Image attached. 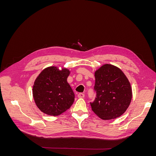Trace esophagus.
I'll list each match as a JSON object with an SVG mask.
<instances>
[{"label": "esophagus", "mask_w": 156, "mask_h": 156, "mask_svg": "<svg viewBox=\"0 0 156 156\" xmlns=\"http://www.w3.org/2000/svg\"><path fill=\"white\" fill-rule=\"evenodd\" d=\"M77 96H78L79 98H83L84 97V94H83V93H79L78 94Z\"/></svg>", "instance_id": "esophagus-1"}]
</instances>
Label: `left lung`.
I'll return each mask as SVG.
<instances>
[{
	"label": "left lung",
	"instance_id": "8db88e82",
	"mask_svg": "<svg viewBox=\"0 0 156 156\" xmlns=\"http://www.w3.org/2000/svg\"><path fill=\"white\" fill-rule=\"evenodd\" d=\"M94 74L96 97L90 103L92 110L103 120L120 116L128 108L132 98L128 79L120 68L108 64L103 65Z\"/></svg>",
	"mask_w": 156,
	"mask_h": 156
}]
</instances>
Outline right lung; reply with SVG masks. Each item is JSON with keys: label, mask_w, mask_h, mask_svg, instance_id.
<instances>
[{"label": "right lung", "mask_w": 156, "mask_h": 156, "mask_svg": "<svg viewBox=\"0 0 156 156\" xmlns=\"http://www.w3.org/2000/svg\"><path fill=\"white\" fill-rule=\"evenodd\" d=\"M69 70L56 66L44 69L37 76L32 88L36 105L46 115L58 116L72 105L73 90L67 82Z\"/></svg>", "instance_id": "right-lung-1"}]
</instances>
